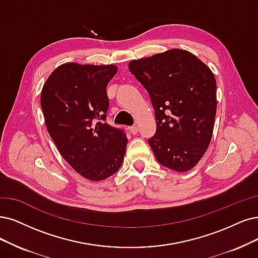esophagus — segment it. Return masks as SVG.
Instances as JSON below:
<instances>
[{"label":"esophagus","instance_id":"1","mask_svg":"<svg viewBox=\"0 0 258 258\" xmlns=\"http://www.w3.org/2000/svg\"><path fill=\"white\" fill-rule=\"evenodd\" d=\"M130 132L132 133L133 135L137 134V133H138V126H137V125H133V126H131V127H130Z\"/></svg>","mask_w":258,"mask_h":258}]
</instances>
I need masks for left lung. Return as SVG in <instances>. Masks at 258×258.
<instances>
[{"label":"left lung","instance_id":"obj_1","mask_svg":"<svg viewBox=\"0 0 258 258\" xmlns=\"http://www.w3.org/2000/svg\"><path fill=\"white\" fill-rule=\"evenodd\" d=\"M148 91L156 132L148 144L160 165L177 172L192 169L212 140L217 110L213 72L188 51L172 49L128 63Z\"/></svg>","mask_w":258,"mask_h":258}]
</instances>
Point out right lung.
<instances>
[{
	"label": "right lung",
	"instance_id": "right-lung-1",
	"mask_svg": "<svg viewBox=\"0 0 258 258\" xmlns=\"http://www.w3.org/2000/svg\"><path fill=\"white\" fill-rule=\"evenodd\" d=\"M113 64L68 62L56 68L41 91L47 132L61 156L78 173L103 180L121 167L127 138L106 122L107 85L117 73Z\"/></svg>",
	"mask_w": 258,
	"mask_h": 258
}]
</instances>
